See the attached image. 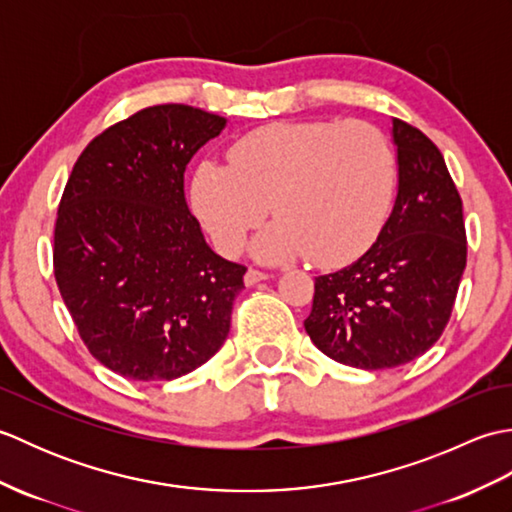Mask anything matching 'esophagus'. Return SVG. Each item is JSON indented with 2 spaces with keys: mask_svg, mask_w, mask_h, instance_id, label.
<instances>
[{
  "mask_svg": "<svg viewBox=\"0 0 512 512\" xmlns=\"http://www.w3.org/2000/svg\"><path fill=\"white\" fill-rule=\"evenodd\" d=\"M268 277H270V275L264 273V270L248 268L246 275H244V284H246V286H255V284H259V281H264V279H268Z\"/></svg>",
  "mask_w": 512,
  "mask_h": 512,
  "instance_id": "obj_1",
  "label": "esophagus"
}]
</instances>
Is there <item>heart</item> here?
<instances>
[{
  "label": "heart",
  "mask_w": 512,
  "mask_h": 512,
  "mask_svg": "<svg viewBox=\"0 0 512 512\" xmlns=\"http://www.w3.org/2000/svg\"><path fill=\"white\" fill-rule=\"evenodd\" d=\"M394 182V151L374 125L270 123L239 138L228 162L204 160L191 202L222 253H237L270 209L277 220L257 237L259 259L341 266L374 242Z\"/></svg>",
  "instance_id": "1"
}]
</instances>
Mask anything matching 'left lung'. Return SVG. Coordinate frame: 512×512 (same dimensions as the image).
Returning <instances> with one entry per match:
<instances>
[{"instance_id":"1","label":"left lung","mask_w":512,"mask_h":512,"mask_svg":"<svg viewBox=\"0 0 512 512\" xmlns=\"http://www.w3.org/2000/svg\"><path fill=\"white\" fill-rule=\"evenodd\" d=\"M398 195L354 264L314 279L312 343L336 363L387 369L422 356L451 319L466 268L462 198L440 149L400 118Z\"/></svg>"}]
</instances>
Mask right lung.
Wrapping results in <instances>:
<instances>
[{"label":"right lung","instance_id":"1","mask_svg":"<svg viewBox=\"0 0 512 512\" xmlns=\"http://www.w3.org/2000/svg\"><path fill=\"white\" fill-rule=\"evenodd\" d=\"M226 118L191 105L145 107L90 140L54 224L65 308L96 361L132 380L204 365L231 330L246 266L206 246L184 171Z\"/></svg>","mask_w":512,"mask_h":512}]
</instances>
